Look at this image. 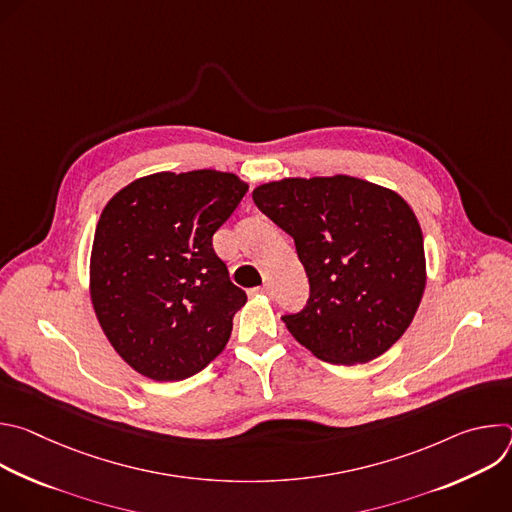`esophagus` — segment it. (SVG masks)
Segmentation results:
<instances>
[{
    "mask_svg": "<svg viewBox=\"0 0 512 512\" xmlns=\"http://www.w3.org/2000/svg\"><path fill=\"white\" fill-rule=\"evenodd\" d=\"M259 291H261V294H265V296H271V294H273V289H271V285H269V283H265Z\"/></svg>",
    "mask_w": 512,
    "mask_h": 512,
    "instance_id": "34e87169",
    "label": "esophagus"
}]
</instances>
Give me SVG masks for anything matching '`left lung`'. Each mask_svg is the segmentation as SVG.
<instances>
[{
	"label": "left lung",
	"instance_id": "1",
	"mask_svg": "<svg viewBox=\"0 0 512 512\" xmlns=\"http://www.w3.org/2000/svg\"><path fill=\"white\" fill-rule=\"evenodd\" d=\"M253 202L287 235L310 300L283 324L332 364L369 362L409 328L425 291L423 233L413 208L385 186L336 174L283 178Z\"/></svg>",
	"mask_w": 512,
	"mask_h": 512
}]
</instances>
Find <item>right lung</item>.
I'll return each mask as SVG.
<instances>
[{"instance_id":"add662e5","label":"right lung","mask_w":512,"mask_h":512,"mask_svg":"<svg viewBox=\"0 0 512 512\" xmlns=\"http://www.w3.org/2000/svg\"><path fill=\"white\" fill-rule=\"evenodd\" d=\"M247 190L231 172H158L105 204L89 294L107 340L139 375L182 381L225 350L247 296L216 257L212 235Z\"/></svg>"}]
</instances>
